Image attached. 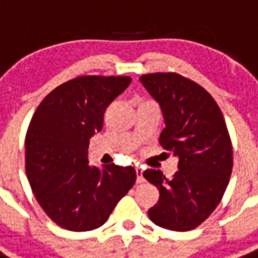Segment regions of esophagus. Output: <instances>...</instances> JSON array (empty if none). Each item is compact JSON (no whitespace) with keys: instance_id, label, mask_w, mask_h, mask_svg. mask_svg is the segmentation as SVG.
Masks as SVG:
<instances>
[{"instance_id":"34e87169","label":"esophagus","mask_w":258,"mask_h":258,"mask_svg":"<svg viewBox=\"0 0 258 258\" xmlns=\"http://www.w3.org/2000/svg\"><path fill=\"white\" fill-rule=\"evenodd\" d=\"M136 181L138 183H142L144 182V177H143V169L142 168H136Z\"/></svg>"}]
</instances>
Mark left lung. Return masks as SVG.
<instances>
[{
	"instance_id": "obj_1",
	"label": "left lung",
	"mask_w": 258,
	"mask_h": 258,
	"mask_svg": "<svg viewBox=\"0 0 258 258\" xmlns=\"http://www.w3.org/2000/svg\"><path fill=\"white\" fill-rule=\"evenodd\" d=\"M140 81L160 103L165 128L160 146L178 157V172L143 173L160 191L148 210L156 226L185 232L219 205L232 173V143L219 106L206 89L176 72L143 75Z\"/></svg>"
}]
</instances>
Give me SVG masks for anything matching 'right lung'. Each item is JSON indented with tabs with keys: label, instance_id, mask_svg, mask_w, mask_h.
I'll return each instance as SVG.
<instances>
[{
	"label": "right lung",
	"instance_id": "1",
	"mask_svg": "<svg viewBox=\"0 0 258 258\" xmlns=\"http://www.w3.org/2000/svg\"><path fill=\"white\" fill-rule=\"evenodd\" d=\"M128 76H80L45 96L26 134V174L34 196L61 228L92 231L107 220L136 181L133 166L89 165L90 138Z\"/></svg>",
	"mask_w": 258,
	"mask_h": 258
}]
</instances>
